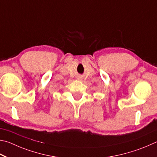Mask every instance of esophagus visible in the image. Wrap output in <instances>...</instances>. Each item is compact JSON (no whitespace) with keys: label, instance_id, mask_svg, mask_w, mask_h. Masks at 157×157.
I'll return each instance as SVG.
<instances>
[{"label":"esophagus","instance_id":"obj_1","mask_svg":"<svg viewBox=\"0 0 157 157\" xmlns=\"http://www.w3.org/2000/svg\"><path fill=\"white\" fill-rule=\"evenodd\" d=\"M76 78H77V80H79V81H81V80H82V77H81V76H80V75L77 76Z\"/></svg>","mask_w":157,"mask_h":157}]
</instances>
